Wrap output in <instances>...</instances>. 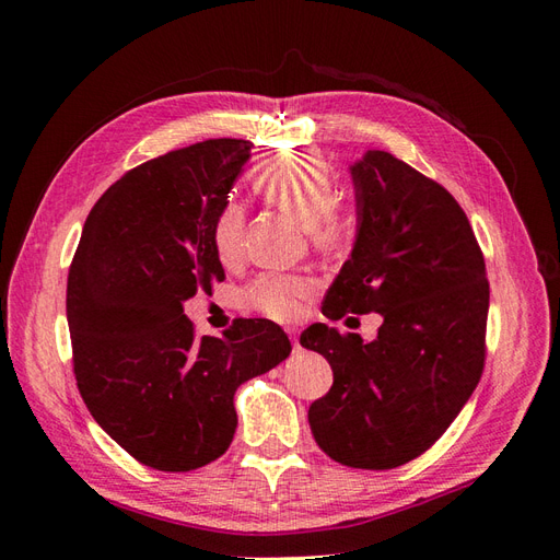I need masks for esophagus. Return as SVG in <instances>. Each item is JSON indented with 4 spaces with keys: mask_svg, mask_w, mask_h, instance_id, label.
I'll return each instance as SVG.
<instances>
[{
    "mask_svg": "<svg viewBox=\"0 0 560 560\" xmlns=\"http://www.w3.org/2000/svg\"><path fill=\"white\" fill-rule=\"evenodd\" d=\"M287 336H290V341H292L294 350H299V348H301V343H299V331H296V329H287Z\"/></svg>",
    "mask_w": 560,
    "mask_h": 560,
    "instance_id": "34e87169",
    "label": "esophagus"
}]
</instances>
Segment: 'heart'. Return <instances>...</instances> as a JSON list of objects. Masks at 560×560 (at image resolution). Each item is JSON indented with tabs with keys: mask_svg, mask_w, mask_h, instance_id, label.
I'll use <instances>...</instances> for the list:
<instances>
[{
	"mask_svg": "<svg viewBox=\"0 0 560 560\" xmlns=\"http://www.w3.org/2000/svg\"><path fill=\"white\" fill-rule=\"evenodd\" d=\"M252 189L266 202L292 214L306 226L317 249H338L354 233V208L334 196V171L317 151H282L252 171ZM212 245L222 264L233 266L245 254V212L238 200H226L212 222ZM315 292V280L303 273H261L247 287L252 308L273 317L294 319Z\"/></svg>",
	"mask_w": 560,
	"mask_h": 560,
	"instance_id": "heart-1",
	"label": "heart"
}]
</instances>
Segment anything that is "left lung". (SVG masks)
I'll list each match as a JSON object with an SVG mask.
<instances>
[{
	"label": "left lung",
	"mask_w": 560,
	"mask_h": 560,
	"mask_svg": "<svg viewBox=\"0 0 560 560\" xmlns=\"http://www.w3.org/2000/svg\"><path fill=\"white\" fill-rule=\"evenodd\" d=\"M350 173L358 241L322 315L381 313L383 325L371 343L327 325L301 334L334 371L308 422L331 460L393 469L425 453L477 387L490 287L469 219L442 184L387 151H366Z\"/></svg>",
	"instance_id": "1"
}]
</instances>
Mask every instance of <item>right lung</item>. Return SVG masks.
I'll return each mask as SVG.
<instances>
[{
    "mask_svg": "<svg viewBox=\"0 0 560 560\" xmlns=\"http://www.w3.org/2000/svg\"><path fill=\"white\" fill-rule=\"evenodd\" d=\"M249 149L206 140L132 167L93 206L67 276L79 393L151 469L189 471L224 455L238 425L235 389L292 350L261 317L198 336L182 306L224 280L212 222Z\"/></svg>",
    "mask_w": 560,
    "mask_h": 560,
    "instance_id": "add662e5",
    "label": "right lung"
}]
</instances>
